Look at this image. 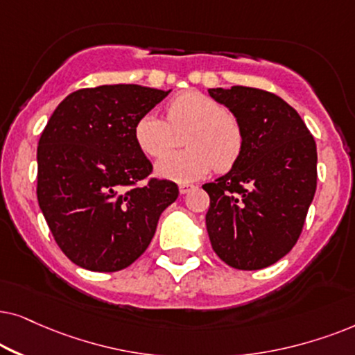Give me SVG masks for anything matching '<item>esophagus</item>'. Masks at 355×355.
Returning a JSON list of instances; mask_svg holds the SVG:
<instances>
[{"label": "esophagus", "instance_id": "34e87169", "mask_svg": "<svg viewBox=\"0 0 355 355\" xmlns=\"http://www.w3.org/2000/svg\"><path fill=\"white\" fill-rule=\"evenodd\" d=\"M193 188H195L193 185H188V183H182V185L178 187V190H180L182 195H187V193H190Z\"/></svg>", "mask_w": 355, "mask_h": 355}]
</instances>
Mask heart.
Instances as JSON below:
<instances>
[{
    "label": "heart",
    "mask_w": 355,
    "mask_h": 355,
    "mask_svg": "<svg viewBox=\"0 0 355 355\" xmlns=\"http://www.w3.org/2000/svg\"><path fill=\"white\" fill-rule=\"evenodd\" d=\"M187 130L182 153L163 154L173 145V130ZM135 139L149 157H159L155 173L167 180L188 183L205 177L212 168H232L243 150L242 123L219 102L196 91L175 96L167 105V120L146 113L135 126Z\"/></svg>",
    "instance_id": "obj_1"
}]
</instances>
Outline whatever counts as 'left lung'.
Instances as JSON below:
<instances>
[{
	"mask_svg": "<svg viewBox=\"0 0 355 355\" xmlns=\"http://www.w3.org/2000/svg\"><path fill=\"white\" fill-rule=\"evenodd\" d=\"M207 94L239 118L245 135L237 164L202 185L212 250L235 269L268 268L300 237L316 190L315 139L276 94L243 86Z\"/></svg>",
	"mask_w": 355,
	"mask_h": 355,
	"instance_id": "obj_1",
	"label": "left lung"
}]
</instances>
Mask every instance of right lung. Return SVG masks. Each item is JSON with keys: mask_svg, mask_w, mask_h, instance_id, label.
I'll return each instance as SVG.
<instances>
[{"mask_svg": "<svg viewBox=\"0 0 355 355\" xmlns=\"http://www.w3.org/2000/svg\"><path fill=\"white\" fill-rule=\"evenodd\" d=\"M168 94L138 84L79 89L46 123L37 148V198L61 252L78 266H130L178 198L173 182L143 183L153 164L135 139L139 118Z\"/></svg>", "mask_w": 355, "mask_h": 355, "instance_id": "1", "label": "right lung"}]
</instances>
